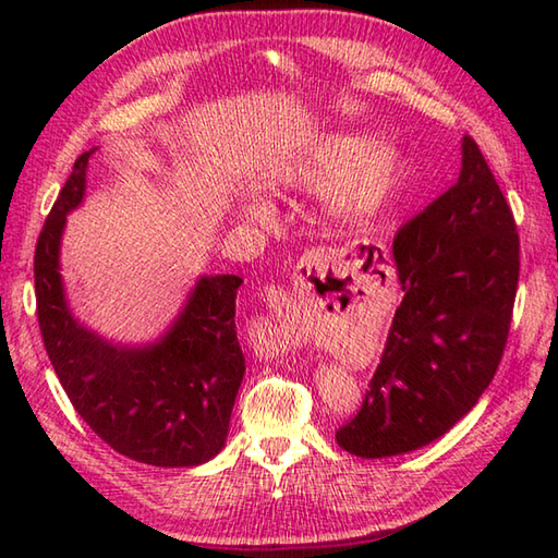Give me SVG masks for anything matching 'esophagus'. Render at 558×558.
Segmentation results:
<instances>
[{
    "label": "esophagus",
    "mask_w": 558,
    "mask_h": 558,
    "mask_svg": "<svg viewBox=\"0 0 558 558\" xmlns=\"http://www.w3.org/2000/svg\"><path fill=\"white\" fill-rule=\"evenodd\" d=\"M322 258H324V248H312V252H306V254L302 256L300 264L306 266V268H312V266H316ZM280 300H282V304H288L292 298H290V294H280Z\"/></svg>",
    "instance_id": "obj_1"
}]
</instances>
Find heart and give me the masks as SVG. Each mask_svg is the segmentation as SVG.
<instances>
[{
	"label": "heart",
	"instance_id": "1",
	"mask_svg": "<svg viewBox=\"0 0 558 558\" xmlns=\"http://www.w3.org/2000/svg\"><path fill=\"white\" fill-rule=\"evenodd\" d=\"M357 136H333L310 156L276 172V182L306 189L326 186V210L333 218H352L372 210L398 180V156L388 146H367ZM248 206L246 210H254Z\"/></svg>",
	"mask_w": 558,
	"mask_h": 558
}]
</instances>
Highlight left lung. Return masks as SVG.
<instances>
[{
  "label": "left lung",
  "mask_w": 558,
  "mask_h": 558,
  "mask_svg": "<svg viewBox=\"0 0 558 558\" xmlns=\"http://www.w3.org/2000/svg\"><path fill=\"white\" fill-rule=\"evenodd\" d=\"M393 264L402 302L381 364L360 412L336 432L338 446L360 458L436 441L477 405L504 357L520 240L470 136H462L458 182L398 230Z\"/></svg>",
  "instance_id": "obj_1"
}]
</instances>
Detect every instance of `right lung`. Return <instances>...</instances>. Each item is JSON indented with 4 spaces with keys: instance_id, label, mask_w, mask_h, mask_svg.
Here are the masks:
<instances>
[{
    "instance_id": "obj_1",
    "label": "right lung",
    "mask_w": 558,
    "mask_h": 558,
    "mask_svg": "<svg viewBox=\"0 0 558 558\" xmlns=\"http://www.w3.org/2000/svg\"><path fill=\"white\" fill-rule=\"evenodd\" d=\"M93 153L76 158L35 246L47 357L71 405L117 453L156 468H194L222 450L244 378L234 326L242 278L201 276L168 333L144 348L114 345L83 326L66 304L59 246L66 216L86 194Z\"/></svg>"
}]
</instances>
